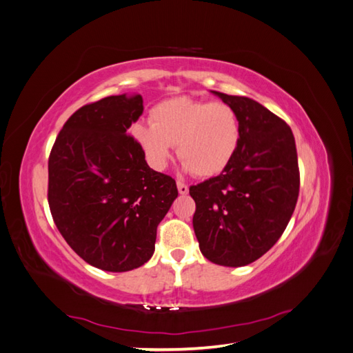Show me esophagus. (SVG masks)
Segmentation results:
<instances>
[{
  "instance_id": "1",
  "label": "esophagus",
  "mask_w": 353,
  "mask_h": 353,
  "mask_svg": "<svg viewBox=\"0 0 353 353\" xmlns=\"http://www.w3.org/2000/svg\"><path fill=\"white\" fill-rule=\"evenodd\" d=\"M176 187H178L179 194H187V193H188V185H187V184H184V183H176Z\"/></svg>"
}]
</instances>
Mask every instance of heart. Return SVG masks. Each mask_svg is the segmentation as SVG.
<instances>
[{
	"label": "heart",
	"mask_w": 353,
	"mask_h": 353,
	"mask_svg": "<svg viewBox=\"0 0 353 353\" xmlns=\"http://www.w3.org/2000/svg\"><path fill=\"white\" fill-rule=\"evenodd\" d=\"M150 119L151 124L134 123L130 134L156 170L168 166L176 145L185 170L202 178L219 175L234 159L241 139L235 110L223 101L169 99L151 109Z\"/></svg>",
	"instance_id": "b5f03b06"
}]
</instances>
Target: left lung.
I'll list each match as a JSON object with an SVG mask.
<instances>
[{
  "instance_id": "left-lung-1",
  "label": "left lung",
  "mask_w": 353,
  "mask_h": 353,
  "mask_svg": "<svg viewBox=\"0 0 353 353\" xmlns=\"http://www.w3.org/2000/svg\"><path fill=\"white\" fill-rule=\"evenodd\" d=\"M235 110L238 150L219 176L192 185L193 228L206 259L244 266L279 241L299 193L295 137L271 110L248 97L212 91Z\"/></svg>"
}]
</instances>
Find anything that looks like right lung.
Here are the masks:
<instances>
[{
    "instance_id": "1",
    "label": "right lung",
    "mask_w": 353,
    "mask_h": 353,
    "mask_svg": "<svg viewBox=\"0 0 353 353\" xmlns=\"http://www.w3.org/2000/svg\"><path fill=\"white\" fill-rule=\"evenodd\" d=\"M141 94L90 103L67 119L49 156L48 202L76 254L109 272L151 259L157 226L176 199L175 179L152 170L127 134Z\"/></svg>"
}]
</instances>
